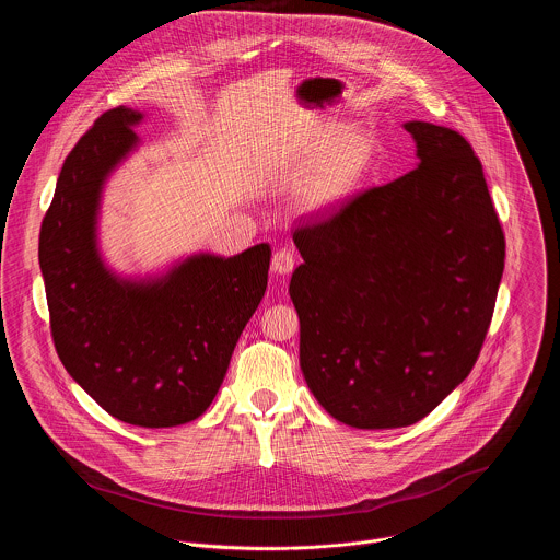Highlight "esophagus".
Wrapping results in <instances>:
<instances>
[{
  "label": "esophagus",
  "instance_id": "34e87169",
  "mask_svg": "<svg viewBox=\"0 0 560 560\" xmlns=\"http://www.w3.org/2000/svg\"><path fill=\"white\" fill-rule=\"evenodd\" d=\"M293 267H295V254H293L291 249L282 247V249H278V252L273 254V258H271V269H273L276 273L287 276V273L293 271Z\"/></svg>",
  "mask_w": 560,
  "mask_h": 560
}]
</instances>
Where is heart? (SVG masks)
Instances as JSON below:
<instances>
[{
    "label": "heart",
    "mask_w": 560,
    "mask_h": 560,
    "mask_svg": "<svg viewBox=\"0 0 560 560\" xmlns=\"http://www.w3.org/2000/svg\"><path fill=\"white\" fill-rule=\"evenodd\" d=\"M306 153L315 158L295 178L291 200L308 215L338 211L358 191L375 158L371 138L360 129H345L331 140L323 131L311 140Z\"/></svg>",
    "instance_id": "1"
}]
</instances>
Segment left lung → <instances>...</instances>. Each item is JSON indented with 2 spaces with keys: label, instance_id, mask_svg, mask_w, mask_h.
<instances>
[{
  "label": "left lung",
  "instance_id": "obj_1",
  "mask_svg": "<svg viewBox=\"0 0 560 560\" xmlns=\"http://www.w3.org/2000/svg\"><path fill=\"white\" fill-rule=\"evenodd\" d=\"M418 167L295 231L300 364L355 429L422 420L472 371L504 269L482 165L457 131L405 122Z\"/></svg>",
  "mask_w": 560,
  "mask_h": 560
}]
</instances>
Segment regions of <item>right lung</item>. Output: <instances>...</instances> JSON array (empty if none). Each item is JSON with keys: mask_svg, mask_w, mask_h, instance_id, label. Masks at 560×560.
Listing matches in <instances>:
<instances>
[{"mask_svg": "<svg viewBox=\"0 0 560 560\" xmlns=\"http://www.w3.org/2000/svg\"><path fill=\"white\" fill-rule=\"evenodd\" d=\"M131 107L105 112L65 160L40 226L38 260L56 351L109 416L136 427L196 420L215 399L258 308L271 247L196 254L165 276L127 280L96 247L103 183L136 147Z\"/></svg>", "mask_w": 560, "mask_h": 560, "instance_id": "obj_1", "label": "right lung"}]
</instances>
